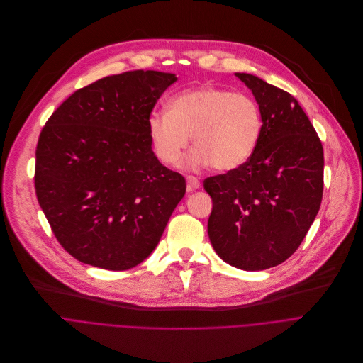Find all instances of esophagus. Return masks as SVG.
Wrapping results in <instances>:
<instances>
[{
	"label": "esophagus",
	"mask_w": 363,
	"mask_h": 363,
	"mask_svg": "<svg viewBox=\"0 0 363 363\" xmlns=\"http://www.w3.org/2000/svg\"><path fill=\"white\" fill-rule=\"evenodd\" d=\"M186 182H187V190H189V191L197 190V189L200 187V182H199L197 177H194V176H187V177H186Z\"/></svg>",
	"instance_id": "1"
}]
</instances>
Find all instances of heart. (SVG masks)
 <instances>
[{
	"label": "heart",
	"mask_w": 363,
	"mask_h": 363,
	"mask_svg": "<svg viewBox=\"0 0 363 363\" xmlns=\"http://www.w3.org/2000/svg\"><path fill=\"white\" fill-rule=\"evenodd\" d=\"M147 127L162 163L174 166L191 135L194 149L183 162L186 169L211 164L217 172H232L255 155L263 133V116L249 94L199 86L173 96L167 113L153 111Z\"/></svg>",
	"instance_id": "heart-1"
}]
</instances>
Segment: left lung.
<instances>
[{
  "label": "left lung",
  "instance_id": "1",
  "mask_svg": "<svg viewBox=\"0 0 363 363\" xmlns=\"http://www.w3.org/2000/svg\"><path fill=\"white\" fill-rule=\"evenodd\" d=\"M253 93L263 133L252 159L204 180L213 200V249L242 270H264L291 257L319 211L323 147L298 100L262 79L236 72Z\"/></svg>",
  "mask_w": 363,
  "mask_h": 363
}]
</instances>
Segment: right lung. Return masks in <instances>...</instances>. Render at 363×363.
Wrapping results in <instances>:
<instances>
[{"label":"right lung","instance_id":"obj_1","mask_svg":"<svg viewBox=\"0 0 363 363\" xmlns=\"http://www.w3.org/2000/svg\"><path fill=\"white\" fill-rule=\"evenodd\" d=\"M176 82L153 69L104 77L71 94L41 130L37 199L77 260L127 270L160 242L186 180L153 153L147 120Z\"/></svg>","mask_w":363,"mask_h":363}]
</instances>
